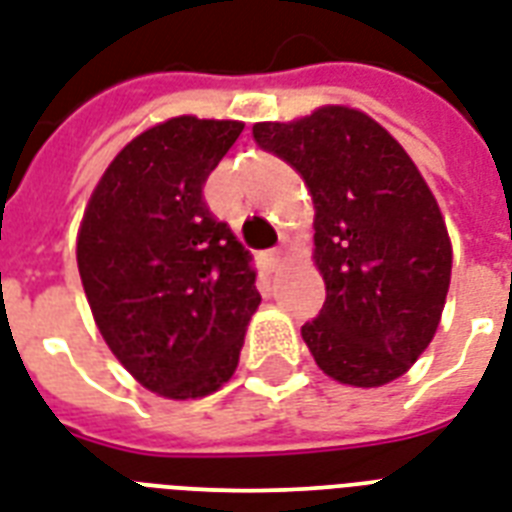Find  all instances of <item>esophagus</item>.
<instances>
[{
	"mask_svg": "<svg viewBox=\"0 0 512 512\" xmlns=\"http://www.w3.org/2000/svg\"><path fill=\"white\" fill-rule=\"evenodd\" d=\"M264 267H267L269 272H277V269L283 267V251L264 253Z\"/></svg>",
	"mask_w": 512,
	"mask_h": 512,
	"instance_id": "obj_1",
	"label": "esophagus"
}]
</instances>
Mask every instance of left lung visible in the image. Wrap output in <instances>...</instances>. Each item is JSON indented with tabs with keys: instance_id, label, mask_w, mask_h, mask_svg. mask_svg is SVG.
Instances as JSON below:
<instances>
[{
	"instance_id": "obj_1",
	"label": "left lung",
	"mask_w": 512,
	"mask_h": 512,
	"mask_svg": "<svg viewBox=\"0 0 512 512\" xmlns=\"http://www.w3.org/2000/svg\"><path fill=\"white\" fill-rule=\"evenodd\" d=\"M253 138L304 178L315 202L326 301L301 326L315 363L352 387L403 376L433 342L451 280L446 221L417 165L350 106L256 122Z\"/></svg>"
}]
</instances>
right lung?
Here are the masks:
<instances>
[{"mask_svg":"<svg viewBox=\"0 0 512 512\" xmlns=\"http://www.w3.org/2000/svg\"><path fill=\"white\" fill-rule=\"evenodd\" d=\"M243 128L184 114L144 130L106 168L79 224L95 326L162 398H202L229 382L261 301L251 253L202 197Z\"/></svg>","mask_w":512,"mask_h":512,"instance_id":"right-lung-1","label":"right lung"}]
</instances>
